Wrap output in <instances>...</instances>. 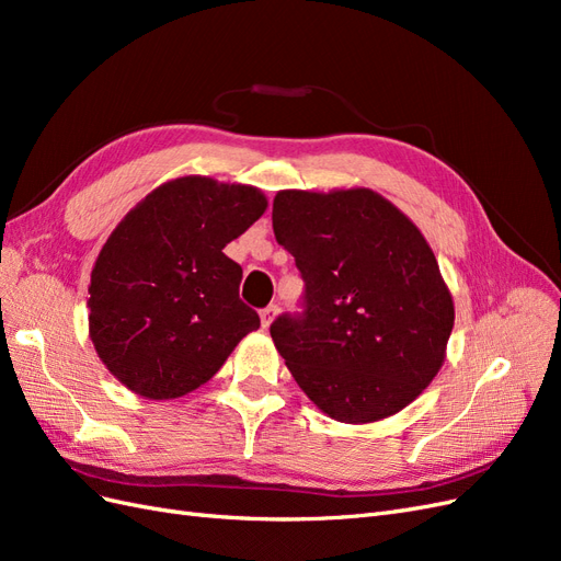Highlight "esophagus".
Masks as SVG:
<instances>
[{"label": "esophagus", "mask_w": 561, "mask_h": 561, "mask_svg": "<svg viewBox=\"0 0 561 561\" xmlns=\"http://www.w3.org/2000/svg\"><path fill=\"white\" fill-rule=\"evenodd\" d=\"M278 313V307L276 304H268L266 309H262L260 311V320H262V328H268L271 325V320H274V316Z\"/></svg>", "instance_id": "esophagus-1"}]
</instances>
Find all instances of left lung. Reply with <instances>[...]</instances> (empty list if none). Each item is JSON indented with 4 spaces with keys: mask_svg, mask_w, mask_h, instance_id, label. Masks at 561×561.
Masks as SVG:
<instances>
[{
    "mask_svg": "<svg viewBox=\"0 0 561 561\" xmlns=\"http://www.w3.org/2000/svg\"><path fill=\"white\" fill-rule=\"evenodd\" d=\"M271 219L304 280L301 311L271 322L299 388L344 423L400 412L443 367L454 328L426 239L369 190L278 192Z\"/></svg>",
    "mask_w": 561,
    "mask_h": 561,
    "instance_id": "1",
    "label": "left lung"
}]
</instances>
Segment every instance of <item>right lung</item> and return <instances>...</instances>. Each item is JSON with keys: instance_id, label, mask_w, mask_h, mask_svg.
Returning <instances> with one entry per match:
<instances>
[{"instance_id": "obj_1", "label": "right lung", "mask_w": 561, "mask_h": 561, "mask_svg": "<svg viewBox=\"0 0 561 561\" xmlns=\"http://www.w3.org/2000/svg\"><path fill=\"white\" fill-rule=\"evenodd\" d=\"M264 210L254 186L192 175L161 184L122 219L89 287L93 346L118 381L142 398H180L260 328L239 297L243 268L222 248Z\"/></svg>"}]
</instances>
